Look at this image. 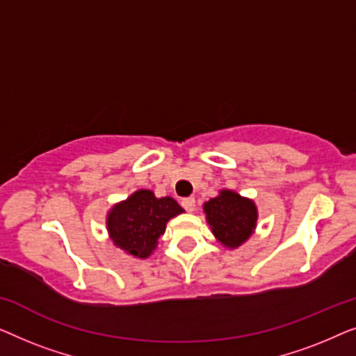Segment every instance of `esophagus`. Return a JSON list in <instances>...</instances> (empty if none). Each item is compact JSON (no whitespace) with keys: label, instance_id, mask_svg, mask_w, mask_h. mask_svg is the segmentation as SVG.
Segmentation results:
<instances>
[{"label":"esophagus","instance_id":"34e87169","mask_svg":"<svg viewBox=\"0 0 356 356\" xmlns=\"http://www.w3.org/2000/svg\"><path fill=\"white\" fill-rule=\"evenodd\" d=\"M181 206L186 209L188 212H193L194 209H196V199L194 197H188V199H183L181 201Z\"/></svg>","mask_w":356,"mask_h":356}]
</instances>
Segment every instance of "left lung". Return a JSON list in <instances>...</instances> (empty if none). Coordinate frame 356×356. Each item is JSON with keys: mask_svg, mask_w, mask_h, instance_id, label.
Returning <instances> with one entry per match:
<instances>
[{"mask_svg": "<svg viewBox=\"0 0 356 356\" xmlns=\"http://www.w3.org/2000/svg\"><path fill=\"white\" fill-rule=\"evenodd\" d=\"M202 209L213 236L223 246L235 250L254 232L257 222L256 204L235 191L222 189L220 194L204 204Z\"/></svg>", "mask_w": 356, "mask_h": 356, "instance_id": "left-lung-1", "label": "left lung"}]
</instances>
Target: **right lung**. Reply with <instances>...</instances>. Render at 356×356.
<instances>
[{
    "label": "right lung",
    "instance_id": "right-lung-1",
    "mask_svg": "<svg viewBox=\"0 0 356 356\" xmlns=\"http://www.w3.org/2000/svg\"><path fill=\"white\" fill-rule=\"evenodd\" d=\"M181 212L183 209L173 197L159 199L149 189H139L111 207L106 216V230L115 246L145 259L157 248L167 222Z\"/></svg>",
    "mask_w": 356,
    "mask_h": 356
}]
</instances>
